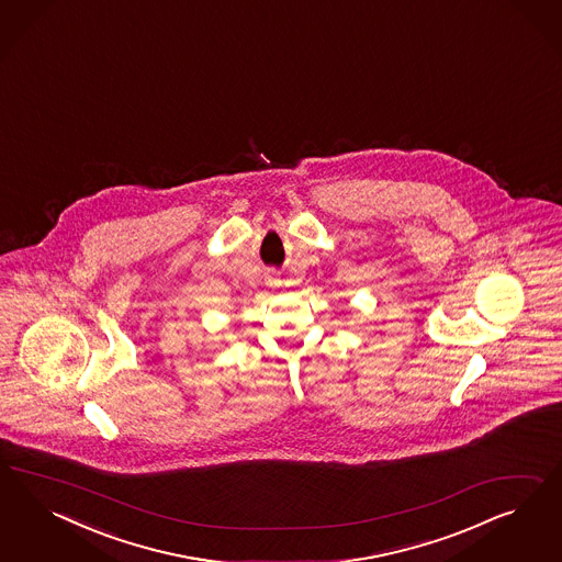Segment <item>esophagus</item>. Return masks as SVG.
<instances>
[{
    "instance_id": "obj_1",
    "label": "esophagus",
    "mask_w": 562,
    "mask_h": 562,
    "mask_svg": "<svg viewBox=\"0 0 562 562\" xmlns=\"http://www.w3.org/2000/svg\"><path fill=\"white\" fill-rule=\"evenodd\" d=\"M268 284H270V286H273V284H276V280H273V278H268Z\"/></svg>"
}]
</instances>
